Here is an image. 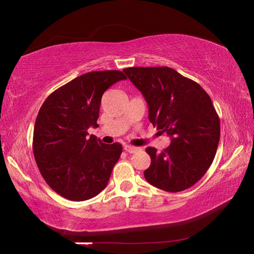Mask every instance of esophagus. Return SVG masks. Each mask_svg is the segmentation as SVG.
I'll list each match as a JSON object with an SVG mask.
<instances>
[{"label": "esophagus", "instance_id": "1", "mask_svg": "<svg viewBox=\"0 0 254 254\" xmlns=\"http://www.w3.org/2000/svg\"><path fill=\"white\" fill-rule=\"evenodd\" d=\"M124 150H126V151L128 153H134L137 151V150H139V148L131 147V145H126V147H124Z\"/></svg>", "mask_w": 254, "mask_h": 254}]
</instances>
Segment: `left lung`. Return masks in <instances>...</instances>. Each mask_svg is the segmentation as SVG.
<instances>
[{
  "label": "left lung",
  "instance_id": "8db88e82",
  "mask_svg": "<svg viewBox=\"0 0 254 254\" xmlns=\"http://www.w3.org/2000/svg\"><path fill=\"white\" fill-rule=\"evenodd\" d=\"M123 71L147 101L150 122L171 137L161 152L145 149L151 158L145 179L169 192L191 187L212 165L220 142V118L209 95L169 67H130Z\"/></svg>",
  "mask_w": 254,
  "mask_h": 254
}]
</instances>
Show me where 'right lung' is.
Wrapping results in <instances>:
<instances>
[{
    "mask_svg": "<svg viewBox=\"0 0 254 254\" xmlns=\"http://www.w3.org/2000/svg\"><path fill=\"white\" fill-rule=\"evenodd\" d=\"M127 79L120 70L84 74L46 98L33 130V154L45 182L74 201L93 198L106 187L122 145L88 135L97 127L101 100L107 88Z\"/></svg>",
    "mask_w": 254,
    "mask_h": 254,
    "instance_id": "right-lung-1",
    "label": "right lung"
}]
</instances>
